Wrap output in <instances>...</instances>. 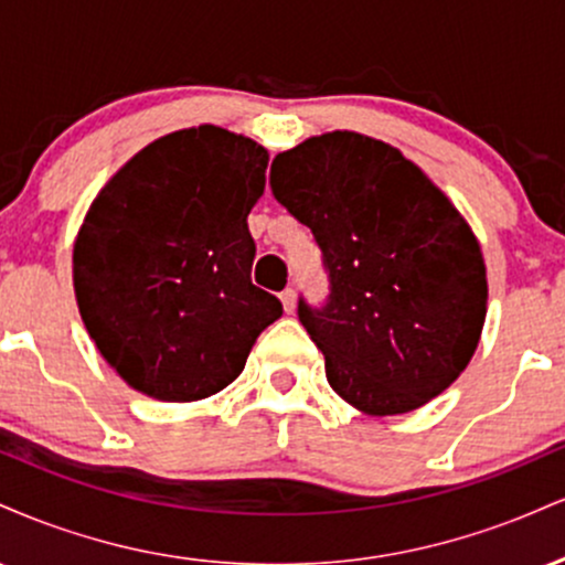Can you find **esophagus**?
Returning a JSON list of instances; mask_svg holds the SVG:
<instances>
[{"label":"esophagus","mask_w":565,"mask_h":565,"mask_svg":"<svg viewBox=\"0 0 565 565\" xmlns=\"http://www.w3.org/2000/svg\"><path fill=\"white\" fill-rule=\"evenodd\" d=\"M281 305H284V310H287V313H295V308H297L295 289H284L281 291Z\"/></svg>","instance_id":"34e87169"}]
</instances>
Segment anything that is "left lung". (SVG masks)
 I'll return each instance as SVG.
<instances>
[{"mask_svg": "<svg viewBox=\"0 0 565 565\" xmlns=\"http://www.w3.org/2000/svg\"><path fill=\"white\" fill-rule=\"evenodd\" d=\"M274 196L308 225L329 295L297 302L327 380L366 414H404L451 385L486 321V265L470 225L398 148L327 132L278 153Z\"/></svg>", "mask_w": 565, "mask_h": 565, "instance_id": "obj_1", "label": "left lung"}]
</instances>
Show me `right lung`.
Masks as SVG:
<instances>
[{"instance_id":"obj_1","label":"right lung","mask_w":565,"mask_h":565,"mask_svg":"<svg viewBox=\"0 0 565 565\" xmlns=\"http://www.w3.org/2000/svg\"><path fill=\"white\" fill-rule=\"evenodd\" d=\"M268 151L212 125L142 148L108 180L74 244L79 313L135 391L199 401L242 374L278 297L252 284V206Z\"/></svg>"}]
</instances>
